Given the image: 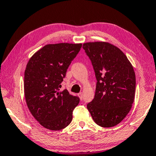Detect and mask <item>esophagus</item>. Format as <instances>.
I'll list each match as a JSON object with an SVG mask.
<instances>
[{
  "mask_svg": "<svg viewBox=\"0 0 156 156\" xmlns=\"http://www.w3.org/2000/svg\"><path fill=\"white\" fill-rule=\"evenodd\" d=\"M78 96L80 97V98L81 99V100H82V96H83V93L82 92H80L78 94Z\"/></svg>",
  "mask_w": 156,
  "mask_h": 156,
  "instance_id": "obj_1",
  "label": "esophagus"
}]
</instances>
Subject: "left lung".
Returning <instances> with one entry per match:
<instances>
[{"label": "left lung", "mask_w": 156, "mask_h": 156, "mask_svg": "<svg viewBox=\"0 0 156 156\" xmlns=\"http://www.w3.org/2000/svg\"><path fill=\"white\" fill-rule=\"evenodd\" d=\"M83 48L98 81L94 98L87 106L89 112L100 126H115L127 116L134 102V69L120 48L108 42H87Z\"/></svg>", "instance_id": "left-lung-1"}]
</instances>
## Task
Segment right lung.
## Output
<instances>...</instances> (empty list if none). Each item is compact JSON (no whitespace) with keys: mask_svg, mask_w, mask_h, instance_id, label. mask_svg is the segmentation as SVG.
Segmentation results:
<instances>
[{"mask_svg":"<svg viewBox=\"0 0 156 156\" xmlns=\"http://www.w3.org/2000/svg\"><path fill=\"white\" fill-rule=\"evenodd\" d=\"M82 44H47L30 58L24 72V94L31 115L46 129L60 130L72 120L80 102L61 83Z\"/></svg>","mask_w":156,"mask_h":156,"instance_id":"1","label":"right lung"}]
</instances>
